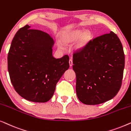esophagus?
I'll use <instances>...</instances> for the list:
<instances>
[{
	"mask_svg": "<svg viewBox=\"0 0 131 131\" xmlns=\"http://www.w3.org/2000/svg\"><path fill=\"white\" fill-rule=\"evenodd\" d=\"M69 64H70V67H71V66L73 65V60H72V59H71V58H70L69 60Z\"/></svg>",
	"mask_w": 131,
	"mask_h": 131,
	"instance_id": "obj_1",
	"label": "esophagus"
}]
</instances>
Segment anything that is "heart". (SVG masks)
<instances>
[{
	"label": "heart",
	"instance_id": "heart-1",
	"mask_svg": "<svg viewBox=\"0 0 131 131\" xmlns=\"http://www.w3.org/2000/svg\"><path fill=\"white\" fill-rule=\"evenodd\" d=\"M91 37V35L89 31L86 32L83 30L77 29L71 30L65 34L62 37L61 40L63 44L70 45L75 42L81 37L80 41L76 46V48L78 49H80L86 44L88 41L90 39Z\"/></svg>",
	"mask_w": 131,
	"mask_h": 131
}]
</instances>
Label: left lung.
<instances>
[{
	"instance_id": "obj_1",
	"label": "left lung",
	"mask_w": 131,
	"mask_h": 131,
	"mask_svg": "<svg viewBox=\"0 0 131 131\" xmlns=\"http://www.w3.org/2000/svg\"><path fill=\"white\" fill-rule=\"evenodd\" d=\"M79 100L87 105L105 103L121 89L125 54L119 37L113 31L91 40L73 55Z\"/></svg>"
}]
</instances>
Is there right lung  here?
I'll use <instances>...</instances> for the list:
<instances>
[{
	"label": "right lung",
	"mask_w": 131,
	"mask_h": 131,
	"mask_svg": "<svg viewBox=\"0 0 131 131\" xmlns=\"http://www.w3.org/2000/svg\"><path fill=\"white\" fill-rule=\"evenodd\" d=\"M53 39L26 25L12 39L8 55L10 79L18 94L28 101L45 103L52 97L57 82L69 68V57L55 58Z\"/></svg>",
	"instance_id": "add662e5"
}]
</instances>
